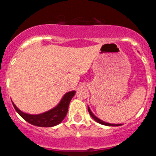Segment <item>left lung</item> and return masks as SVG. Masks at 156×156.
<instances>
[{
    "label": "left lung",
    "instance_id": "8db88e82",
    "mask_svg": "<svg viewBox=\"0 0 156 156\" xmlns=\"http://www.w3.org/2000/svg\"><path fill=\"white\" fill-rule=\"evenodd\" d=\"M88 112H89V113H90V115H91V117L93 118L94 119L96 122H98V123H100V124H102V125H105V126H121V124H112V123H108V122H104V121L101 120L100 119H98V117L95 116L94 115L93 113L91 112V111H90V108L88 107Z\"/></svg>",
    "mask_w": 156,
    "mask_h": 156
}]
</instances>
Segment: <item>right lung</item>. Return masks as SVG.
<instances>
[{
  "instance_id": "right-lung-1",
  "label": "right lung",
  "mask_w": 156,
  "mask_h": 156,
  "mask_svg": "<svg viewBox=\"0 0 156 156\" xmlns=\"http://www.w3.org/2000/svg\"><path fill=\"white\" fill-rule=\"evenodd\" d=\"M75 94L76 91H70L66 93L63 96L60 103L55 108H52L44 113L38 114V115H30V114L24 113L23 112L20 111L13 102L12 104L18 113L30 124L41 126V127H51V126L59 124L65 119L66 114L68 112L70 101L75 95Z\"/></svg>"
}]
</instances>
